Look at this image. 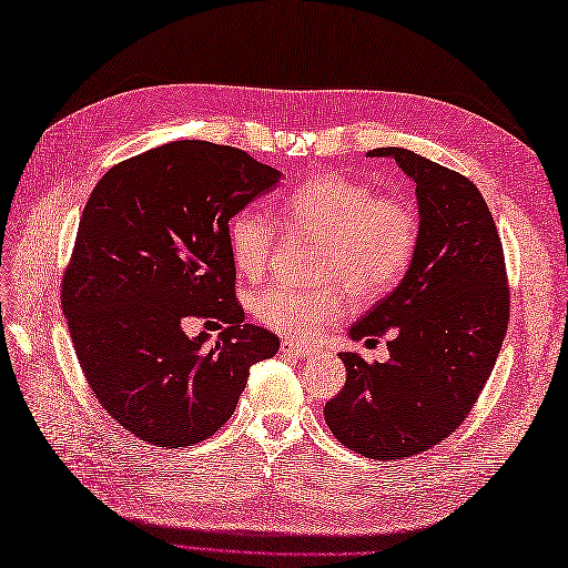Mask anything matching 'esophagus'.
I'll return each mask as SVG.
<instances>
[{
    "mask_svg": "<svg viewBox=\"0 0 568 568\" xmlns=\"http://www.w3.org/2000/svg\"><path fill=\"white\" fill-rule=\"evenodd\" d=\"M281 348H283V354L285 356H293V358H310V356H315L317 352L312 346H305V344H295V342H283L281 344Z\"/></svg>",
    "mask_w": 568,
    "mask_h": 568,
    "instance_id": "esophagus-1",
    "label": "esophagus"
}]
</instances>
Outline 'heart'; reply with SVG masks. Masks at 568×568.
Returning <instances> with one entry per match:
<instances>
[{
    "label": "heart",
    "mask_w": 568,
    "mask_h": 568,
    "mask_svg": "<svg viewBox=\"0 0 568 568\" xmlns=\"http://www.w3.org/2000/svg\"><path fill=\"white\" fill-rule=\"evenodd\" d=\"M295 236L322 241L315 277L322 287L273 285L253 297V315L285 336H310L342 317L346 294L368 303L400 281L419 244V212L403 195H378L368 183L339 173L303 180L283 204ZM234 268L258 281L275 248V226L256 210H239L226 224Z\"/></svg>",
    "instance_id": "obj_1"
}]
</instances>
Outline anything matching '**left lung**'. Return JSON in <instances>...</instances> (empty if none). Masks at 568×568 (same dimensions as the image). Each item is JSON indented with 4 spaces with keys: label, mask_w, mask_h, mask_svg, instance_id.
Segmentation results:
<instances>
[{
    "label": "left lung",
    "mask_w": 568,
    "mask_h": 568,
    "mask_svg": "<svg viewBox=\"0 0 568 568\" xmlns=\"http://www.w3.org/2000/svg\"><path fill=\"white\" fill-rule=\"evenodd\" d=\"M368 155H390L415 180L419 244L400 285L348 329L356 342L390 334V358L339 354L346 385L324 419L346 449L388 462L439 444L476 405L508 332L510 287L496 222L468 178L407 149Z\"/></svg>",
    "instance_id": "left-lung-1"
}]
</instances>
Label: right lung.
<instances>
[{
  "label": "right lung",
  "instance_id": "right-lung-1",
  "mask_svg": "<svg viewBox=\"0 0 568 568\" xmlns=\"http://www.w3.org/2000/svg\"><path fill=\"white\" fill-rule=\"evenodd\" d=\"M281 171L246 151L173 141L116 163L84 204L63 273V312L92 393L153 446L204 442L234 415L248 371L277 336L244 324L226 224ZM190 316L230 324L182 332Z\"/></svg>",
  "mask_w": 568,
  "mask_h": 568
}]
</instances>
